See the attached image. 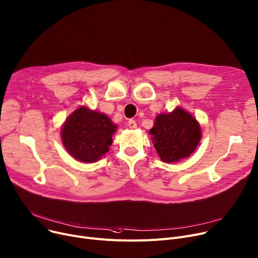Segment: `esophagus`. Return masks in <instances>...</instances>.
Returning <instances> with one entry per match:
<instances>
[{
  "label": "esophagus",
  "instance_id": "esophagus-1",
  "mask_svg": "<svg viewBox=\"0 0 258 258\" xmlns=\"http://www.w3.org/2000/svg\"><path fill=\"white\" fill-rule=\"evenodd\" d=\"M127 125H128V127L130 128H136L137 127V122L135 121V120H133V119H131V120H128V122H127Z\"/></svg>",
  "mask_w": 258,
  "mask_h": 258
}]
</instances>
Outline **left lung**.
Masks as SVG:
<instances>
[{
  "label": "left lung",
  "mask_w": 258,
  "mask_h": 258,
  "mask_svg": "<svg viewBox=\"0 0 258 258\" xmlns=\"http://www.w3.org/2000/svg\"><path fill=\"white\" fill-rule=\"evenodd\" d=\"M149 135L160 159L175 163L195 151L202 133L197 119L178 106L172 112L159 114Z\"/></svg>",
  "instance_id": "8db88e82"
}]
</instances>
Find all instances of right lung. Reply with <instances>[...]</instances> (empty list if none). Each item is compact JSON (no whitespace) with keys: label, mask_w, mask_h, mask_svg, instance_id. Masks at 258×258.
I'll return each mask as SVG.
<instances>
[{"label":"right lung","mask_w":258,"mask_h":258,"mask_svg":"<svg viewBox=\"0 0 258 258\" xmlns=\"http://www.w3.org/2000/svg\"><path fill=\"white\" fill-rule=\"evenodd\" d=\"M117 127L106 114L81 106L62 124V144L77 161L95 163L109 151Z\"/></svg>","instance_id":"obj_1"}]
</instances>
